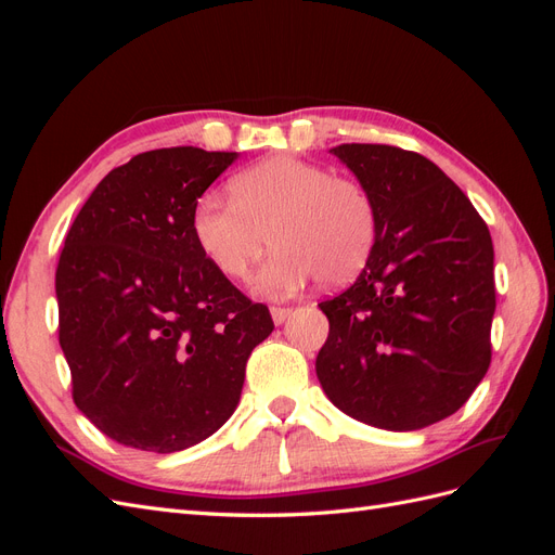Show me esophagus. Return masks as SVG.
<instances>
[{"label":"esophagus","mask_w":555,"mask_h":555,"mask_svg":"<svg viewBox=\"0 0 555 555\" xmlns=\"http://www.w3.org/2000/svg\"><path fill=\"white\" fill-rule=\"evenodd\" d=\"M271 314H273V322L280 326L287 322V319L292 317V308H280V306H273L271 308Z\"/></svg>","instance_id":"obj_1"}]
</instances>
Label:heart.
<instances>
[{"instance_id": "1", "label": "heart", "mask_w": 555, "mask_h": 555, "mask_svg": "<svg viewBox=\"0 0 555 555\" xmlns=\"http://www.w3.org/2000/svg\"><path fill=\"white\" fill-rule=\"evenodd\" d=\"M229 194L196 198L194 241L231 280L247 278L273 243L275 255L255 282L266 296L294 294L312 278L338 287L357 278L373 255L379 212L357 178L280 155L233 176Z\"/></svg>"}]
</instances>
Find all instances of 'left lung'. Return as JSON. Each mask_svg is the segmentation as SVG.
I'll use <instances>...</instances> for the list:
<instances>
[{"label":"left lung","instance_id":"8db88e82","mask_svg":"<svg viewBox=\"0 0 555 555\" xmlns=\"http://www.w3.org/2000/svg\"><path fill=\"white\" fill-rule=\"evenodd\" d=\"M331 153L373 194L379 229L357 282L319 304L328 317L319 384L335 408L377 428L442 422L491 365L489 227L424 155L379 143Z\"/></svg>","mask_w":555,"mask_h":555}]
</instances>
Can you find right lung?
Instances as JSON below:
<instances>
[{"label": "right lung", "instance_id": "right-lung-1", "mask_svg": "<svg viewBox=\"0 0 555 555\" xmlns=\"http://www.w3.org/2000/svg\"><path fill=\"white\" fill-rule=\"evenodd\" d=\"M236 153L180 145L117 166L66 233L55 273L76 408L111 440L171 453L236 410L271 312L204 257L192 208Z\"/></svg>", "mask_w": 555, "mask_h": 555}]
</instances>
